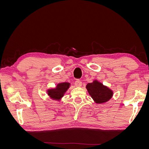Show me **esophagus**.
Wrapping results in <instances>:
<instances>
[{
	"label": "esophagus",
	"instance_id": "esophagus-1",
	"mask_svg": "<svg viewBox=\"0 0 149 149\" xmlns=\"http://www.w3.org/2000/svg\"><path fill=\"white\" fill-rule=\"evenodd\" d=\"M74 84H75L76 86H77V87H81V85H82V82L80 80L77 79V80H76V81H75Z\"/></svg>",
	"mask_w": 149,
	"mask_h": 149
}]
</instances>
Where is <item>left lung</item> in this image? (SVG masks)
<instances>
[{
    "mask_svg": "<svg viewBox=\"0 0 149 149\" xmlns=\"http://www.w3.org/2000/svg\"><path fill=\"white\" fill-rule=\"evenodd\" d=\"M86 88L89 95L97 104H102L108 101L113 95V92L111 89L97 80H94L93 83H88Z\"/></svg>",
    "mask_w": 149,
    "mask_h": 149,
    "instance_id": "obj_1",
    "label": "left lung"
}]
</instances>
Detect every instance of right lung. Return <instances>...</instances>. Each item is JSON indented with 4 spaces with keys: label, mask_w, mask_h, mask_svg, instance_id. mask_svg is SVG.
I'll use <instances>...</instances> for the list:
<instances>
[{
    "label": "right lung",
    "mask_w": 149,
    "mask_h": 149,
    "mask_svg": "<svg viewBox=\"0 0 149 149\" xmlns=\"http://www.w3.org/2000/svg\"><path fill=\"white\" fill-rule=\"evenodd\" d=\"M70 83L66 82L58 84L55 88L48 89V95L53 100L60 101L70 88Z\"/></svg>",
    "instance_id": "right-lung-1"
}]
</instances>
